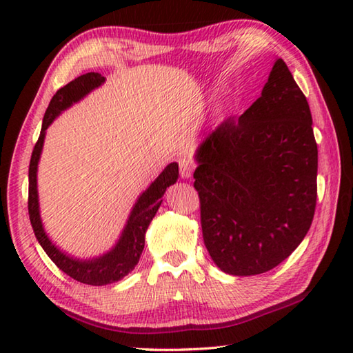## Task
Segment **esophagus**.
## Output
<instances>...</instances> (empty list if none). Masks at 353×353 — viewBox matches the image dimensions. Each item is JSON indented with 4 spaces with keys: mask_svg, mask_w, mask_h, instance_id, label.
Wrapping results in <instances>:
<instances>
[{
    "mask_svg": "<svg viewBox=\"0 0 353 353\" xmlns=\"http://www.w3.org/2000/svg\"><path fill=\"white\" fill-rule=\"evenodd\" d=\"M194 171V163L188 159H181L179 160V172H181L182 179H190L193 176Z\"/></svg>",
    "mask_w": 353,
    "mask_h": 353,
    "instance_id": "1",
    "label": "esophagus"
}]
</instances>
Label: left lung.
<instances>
[{"mask_svg": "<svg viewBox=\"0 0 353 353\" xmlns=\"http://www.w3.org/2000/svg\"><path fill=\"white\" fill-rule=\"evenodd\" d=\"M305 94L282 59L261 97L196 152L204 244L221 271L256 276L294 252L318 198V145Z\"/></svg>", "mask_w": 353, "mask_h": 353, "instance_id": "1", "label": "left lung"}]
</instances>
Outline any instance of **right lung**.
I'll return each instance as SVG.
<instances>
[{"label": "right lung", "mask_w": 353, "mask_h": 353, "mask_svg": "<svg viewBox=\"0 0 353 353\" xmlns=\"http://www.w3.org/2000/svg\"><path fill=\"white\" fill-rule=\"evenodd\" d=\"M104 81L105 77L99 73H87L76 77L74 81H71L67 85L62 87L61 90H57L45 112L40 137L37 143H35L31 155V163H29L28 210L35 238L39 240L46 255L56 263L59 270H62L67 276L77 280V282L93 286H103L107 283L118 282V280H121L134 270L140 260L143 248H145V234L149 223H151L160 204H162V196L165 194L166 188L176 183L179 177V165L176 162L170 163L160 172V176L137 199L128 223L124 225L121 236H119L115 248L110 249L107 254L97 256V259L79 260L62 252L61 249L51 243L50 238L45 234L43 224H41L40 219L37 193V166L41 148H43L46 129L54 121L59 113L68 109L73 103H77L85 94L99 87Z\"/></svg>", "instance_id": "add662e5"}]
</instances>
